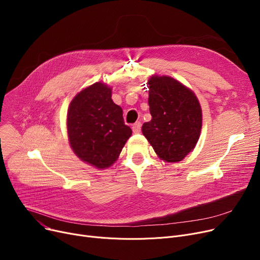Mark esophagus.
Masks as SVG:
<instances>
[{"label": "esophagus", "mask_w": 260, "mask_h": 260, "mask_svg": "<svg viewBox=\"0 0 260 260\" xmlns=\"http://www.w3.org/2000/svg\"><path fill=\"white\" fill-rule=\"evenodd\" d=\"M141 122H136L135 124L133 125V132L135 133V134H139L140 132H141Z\"/></svg>", "instance_id": "1"}]
</instances>
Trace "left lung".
Here are the masks:
<instances>
[{
  "label": "left lung",
  "mask_w": 260,
  "mask_h": 260,
  "mask_svg": "<svg viewBox=\"0 0 260 260\" xmlns=\"http://www.w3.org/2000/svg\"><path fill=\"white\" fill-rule=\"evenodd\" d=\"M148 105L152 120L142 134L158 157L179 162L194 149L201 132L202 112L195 93L168 76L148 80Z\"/></svg>",
  "instance_id": "1"
}]
</instances>
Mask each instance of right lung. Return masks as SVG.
I'll return each mask as SVG.
<instances>
[{"instance_id": "1", "label": "right lung", "mask_w": 260, "mask_h": 260, "mask_svg": "<svg viewBox=\"0 0 260 260\" xmlns=\"http://www.w3.org/2000/svg\"><path fill=\"white\" fill-rule=\"evenodd\" d=\"M68 140L74 153L97 169L118 159L132 135L122 108L112 100V88L97 82L76 94L67 112Z\"/></svg>"}]
</instances>
